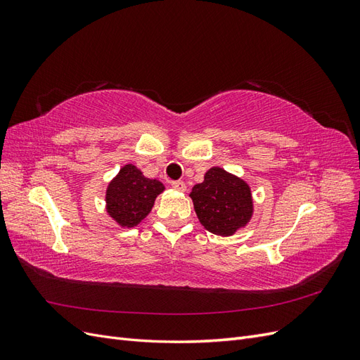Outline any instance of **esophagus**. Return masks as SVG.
Wrapping results in <instances>:
<instances>
[{"mask_svg":"<svg viewBox=\"0 0 360 360\" xmlns=\"http://www.w3.org/2000/svg\"><path fill=\"white\" fill-rule=\"evenodd\" d=\"M171 186H172L174 189L180 191V192H184V191H186V184H184V181H181V180H176V181H172V183H171Z\"/></svg>","mask_w":360,"mask_h":360,"instance_id":"esophagus-1","label":"esophagus"}]
</instances>
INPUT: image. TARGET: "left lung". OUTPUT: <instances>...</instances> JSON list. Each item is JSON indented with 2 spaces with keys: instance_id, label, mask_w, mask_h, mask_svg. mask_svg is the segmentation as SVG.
<instances>
[{
  "instance_id": "left-lung-1",
  "label": "left lung",
  "mask_w": 360,
  "mask_h": 360,
  "mask_svg": "<svg viewBox=\"0 0 360 360\" xmlns=\"http://www.w3.org/2000/svg\"><path fill=\"white\" fill-rule=\"evenodd\" d=\"M193 209L207 231L231 236L252 216V197L248 184L222 168L205 172L204 181L191 192Z\"/></svg>"
}]
</instances>
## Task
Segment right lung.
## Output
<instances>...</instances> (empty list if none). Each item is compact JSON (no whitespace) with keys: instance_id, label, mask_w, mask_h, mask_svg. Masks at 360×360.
Returning <instances> with one entry per match:
<instances>
[{"instance_id":"right-lung-1","label":"right lung","mask_w":360,"mask_h":360,"mask_svg":"<svg viewBox=\"0 0 360 360\" xmlns=\"http://www.w3.org/2000/svg\"><path fill=\"white\" fill-rule=\"evenodd\" d=\"M163 189L159 180L146 179L143 172L129 163L108 186L106 210L115 222L132 228L151 212L156 197Z\"/></svg>"}]
</instances>
